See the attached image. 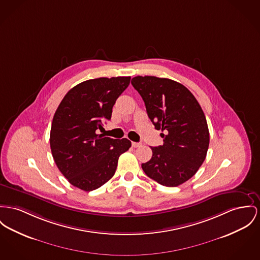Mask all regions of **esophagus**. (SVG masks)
<instances>
[{"mask_svg": "<svg viewBox=\"0 0 260 260\" xmlns=\"http://www.w3.org/2000/svg\"><path fill=\"white\" fill-rule=\"evenodd\" d=\"M141 146H142L141 143H136V142L132 143V147H134V148H138V147H141Z\"/></svg>", "mask_w": 260, "mask_h": 260, "instance_id": "1", "label": "esophagus"}]
</instances>
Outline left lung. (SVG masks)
<instances>
[{"label": "left lung", "instance_id": "1", "mask_svg": "<svg viewBox=\"0 0 260 260\" xmlns=\"http://www.w3.org/2000/svg\"><path fill=\"white\" fill-rule=\"evenodd\" d=\"M131 84L155 128L165 132L160 134L164 144L151 147L152 158L142 169L161 185L178 186L197 173L207 155L210 137L204 112L189 89L173 80L137 76Z\"/></svg>", "mask_w": 260, "mask_h": 260}]
</instances>
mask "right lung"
<instances>
[{"label":"right lung","mask_w":260,"mask_h":260,"mask_svg":"<svg viewBox=\"0 0 260 260\" xmlns=\"http://www.w3.org/2000/svg\"><path fill=\"white\" fill-rule=\"evenodd\" d=\"M131 77L87 80L71 88L59 104L50 131L57 168L70 183L84 191L98 189L115 173L118 158L129 150L128 139L98 135L110 120L116 100Z\"/></svg>","instance_id":"right-lung-1"}]
</instances>
